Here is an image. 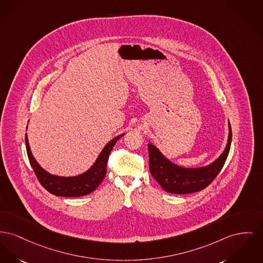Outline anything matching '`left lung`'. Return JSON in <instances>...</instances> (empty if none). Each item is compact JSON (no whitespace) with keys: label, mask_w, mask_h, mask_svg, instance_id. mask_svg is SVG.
<instances>
[{"label":"left lung","mask_w":263,"mask_h":263,"mask_svg":"<svg viewBox=\"0 0 263 263\" xmlns=\"http://www.w3.org/2000/svg\"><path fill=\"white\" fill-rule=\"evenodd\" d=\"M232 144V128L229 122V136L223 152L209 165L187 168L169 160L157 146L148 143L149 168L155 180L168 193L185 195L203 190L220 172L228 158Z\"/></svg>","instance_id":"obj_1"}]
</instances>
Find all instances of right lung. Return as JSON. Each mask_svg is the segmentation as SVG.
Listing matches in <instances>:
<instances>
[{"instance_id":"add662e5","label":"right lung","mask_w":263,"mask_h":263,"mask_svg":"<svg viewBox=\"0 0 263 263\" xmlns=\"http://www.w3.org/2000/svg\"><path fill=\"white\" fill-rule=\"evenodd\" d=\"M124 135L125 133H122L114 137L113 139L110 140L104 146L100 154L98 155L96 161L88 170L85 171L82 174L71 176V177L58 176V175L50 174L45 170L37 163V161L31 153L27 134H26V147H27V153H28L31 166L42 185L54 196L76 198V197H82L92 193L93 191L100 185V183L103 181L106 175V165H107L109 154L113 149L114 145L116 144V142Z\"/></svg>"}]
</instances>
